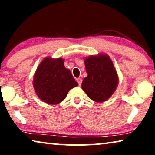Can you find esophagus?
Wrapping results in <instances>:
<instances>
[{
	"label": "esophagus",
	"instance_id": "esophagus-1",
	"mask_svg": "<svg viewBox=\"0 0 155 155\" xmlns=\"http://www.w3.org/2000/svg\"><path fill=\"white\" fill-rule=\"evenodd\" d=\"M82 81V80L81 79V78H78L77 79V82H78V84H79V85H81Z\"/></svg>",
	"mask_w": 155,
	"mask_h": 155
}]
</instances>
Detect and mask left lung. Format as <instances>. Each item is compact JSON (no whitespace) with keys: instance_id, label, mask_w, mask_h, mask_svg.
Here are the masks:
<instances>
[{"instance_id":"left-lung-1","label":"left lung","mask_w":155,"mask_h":155,"mask_svg":"<svg viewBox=\"0 0 155 155\" xmlns=\"http://www.w3.org/2000/svg\"><path fill=\"white\" fill-rule=\"evenodd\" d=\"M87 77L82 82V89L96 102L110 98L118 85V78L113 63L107 55L90 56L84 61Z\"/></svg>"}]
</instances>
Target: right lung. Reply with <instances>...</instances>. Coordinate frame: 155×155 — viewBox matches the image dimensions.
<instances>
[{
	"label": "right lung",
	"mask_w": 155,
	"mask_h": 155,
	"mask_svg": "<svg viewBox=\"0 0 155 155\" xmlns=\"http://www.w3.org/2000/svg\"><path fill=\"white\" fill-rule=\"evenodd\" d=\"M34 88L44 102L57 104L64 100L68 92L78 83L61 58H46L37 68L34 78Z\"/></svg>",
	"instance_id": "obj_1"
}]
</instances>
